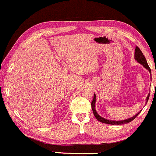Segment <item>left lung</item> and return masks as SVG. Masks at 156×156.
I'll list each match as a JSON object with an SVG mask.
<instances>
[{
	"label": "left lung",
	"instance_id": "1",
	"mask_svg": "<svg viewBox=\"0 0 156 156\" xmlns=\"http://www.w3.org/2000/svg\"><path fill=\"white\" fill-rule=\"evenodd\" d=\"M134 57H135V59L138 62V63H140V65H142L143 66H144V67L146 68V69H147L148 70L149 72H150V73H151V69H150V67H149L148 63H147L146 57H144V55H143L141 50H140V49L138 48V47H136L135 55H134ZM149 96H150V94H148V97H147V98H146V103L148 101ZM95 103H96V95H95V94H94L93 100H92V101H91V108H92L94 115V116L96 117V119H97L98 121H99L100 122H102V123H108V124H112V125H122V124H125V123H129V122H131V121H133V119H135L136 117L140 113V112H139L138 113V114H136L135 116H133V117H131V118H129V119H126V120H122V121L108 120V119H106L103 118V117H101V116H99V115L97 114V111H96V109H95Z\"/></svg>",
	"mask_w": 156,
	"mask_h": 156
}]
</instances>
